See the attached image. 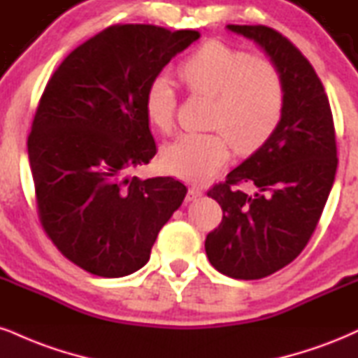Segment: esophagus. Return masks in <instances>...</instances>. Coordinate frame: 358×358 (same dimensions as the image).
I'll return each instance as SVG.
<instances>
[{
	"label": "esophagus",
	"mask_w": 358,
	"mask_h": 358,
	"mask_svg": "<svg viewBox=\"0 0 358 358\" xmlns=\"http://www.w3.org/2000/svg\"><path fill=\"white\" fill-rule=\"evenodd\" d=\"M201 195H203V190H201L200 187H195V185H193V187H190V190H188V201L196 200V198Z\"/></svg>",
	"instance_id": "1"
}]
</instances>
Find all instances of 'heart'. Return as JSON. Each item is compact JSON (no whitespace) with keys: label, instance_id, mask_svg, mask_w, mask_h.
<instances>
[{"label":"heart","instance_id":"heart-1","mask_svg":"<svg viewBox=\"0 0 358 358\" xmlns=\"http://www.w3.org/2000/svg\"><path fill=\"white\" fill-rule=\"evenodd\" d=\"M178 78L188 92L210 98L206 124L220 131L183 133L162 153L168 173L205 182L230 157L231 141L238 153H252L273 135L285 108V85L277 66L252 59L242 50L208 41L185 58ZM145 116L152 127L168 131L173 124L175 92L163 76L152 80L143 98Z\"/></svg>","mask_w":358,"mask_h":358}]
</instances>
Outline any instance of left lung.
Instances as JSON below:
<instances>
[{"mask_svg": "<svg viewBox=\"0 0 358 358\" xmlns=\"http://www.w3.org/2000/svg\"><path fill=\"white\" fill-rule=\"evenodd\" d=\"M227 28L257 43L285 85L273 135L208 192L223 210L205 240L210 264L227 277L257 280L294 262L308 243L335 182L337 143L329 98L308 59L272 28ZM238 182L253 184L254 195Z\"/></svg>", "mask_w": 358, "mask_h": 358, "instance_id": "obj_1", "label": "left lung"}]
</instances>
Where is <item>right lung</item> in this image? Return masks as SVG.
<instances>
[{"mask_svg": "<svg viewBox=\"0 0 358 358\" xmlns=\"http://www.w3.org/2000/svg\"><path fill=\"white\" fill-rule=\"evenodd\" d=\"M198 38L195 29L116 24L73 50L46 85L28 136L38 215L86 272L118 278L145 266L187 195L171 176L128 171L157 153L146 88Z\"/></svg>", "mask_w": 358, "mask_h": 358, "instance_id": "1", "label": "right lung"}]
</instances>
